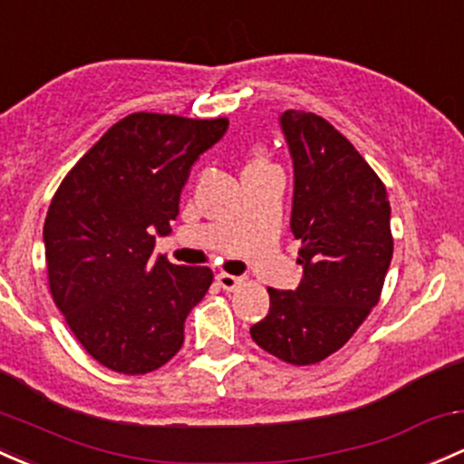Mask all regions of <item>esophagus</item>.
I'll use <instances>...</instances> for the list:
<instances>
[{
	"label": "esophagus",
	"instance_id": "1",
	"mask_svg": "<svg viewBox=\"0 0 464 464\" xmlns=\"http://www.w3.org/2000/svg\"><path fill=\"white\" fill-rule=\"evenodd\" d=\"M216 280L224 291H237L242 285H245V277L231 276V273H218Z\"/></svg>",
	"mask_w": 464,
	"mask_h": 464
}]
</instances>
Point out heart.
<instances>
[{
  "instance_id": "heart-1",
  "label": "heart",
  "mask_w": 464,
  "mask_h": 464,
  "mask_svg": "<svg viewBox=\"0 0 464 464\" xmlns=\"http://www.w3.org/2000/svg\"><path fill=\"white\" fill-rule=\"evenodd\" d=\"M262 162H266V160L262 158V153H256V158H253L251 164H262Z\"/></svg>"
}]
</instances>
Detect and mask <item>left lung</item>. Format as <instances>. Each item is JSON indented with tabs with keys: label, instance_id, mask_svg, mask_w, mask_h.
<instances>
[{
	"label": "left lung",
	"instance_id": "obj_1",
	"mask_svg": "<svg viewBox=\"0 0 464 464\" xmlns=\"http://www.w3.org/2000/svg\"><path fill=\"white\" fill-rule=\"evenodd\" d=\"M295 169L291 231L302 242L295 291L269 289L265 320L251 326L257 347L306 367L343 349L382 294L392 265V207L382 179L324 117H280Z\"/></svg>",
	"mask_w": 464,
	"mask_h": 464
}]
</instances>
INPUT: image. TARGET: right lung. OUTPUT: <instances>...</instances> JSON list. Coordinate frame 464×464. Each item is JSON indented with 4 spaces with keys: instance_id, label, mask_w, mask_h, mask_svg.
Masks as SVG:
<instances>
[{
    "instance_id": "1",
    "label": "right lung",
    "mask_w": 464,
    "mask_h": 464,
    "mask_svg": "<svg viewBox=\"0 0 464 464\" xmlns=\"http://www.w3.org/2000/svg\"><path fill=\"white\" fill-rule=\"evenodd\" d=\"M227 126V117L126 115L53 195L44 222L53 302L111 372H155L182 349L184 320L213 271L153 256L155 233L169 236L188 170Z\"/></svg>"
}]
</instances>
